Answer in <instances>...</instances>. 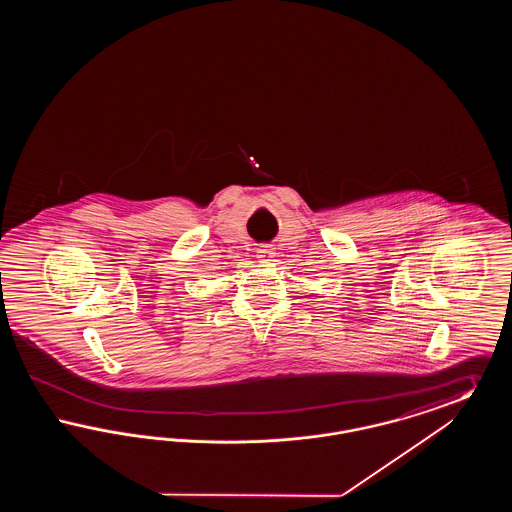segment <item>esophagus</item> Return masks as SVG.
Masks as SVG:
<instances>
[{"instance_id":"esophagus-1","label":"esophagus","mask_w":512,"mask_h":512,"mask_svg":"<svg viewBox=\"0 0 512 512\" xmlns=\"http://www.w3.org/2000/svg\"><path fill=\"white\" fill-rule=\"evenodd\" d=\"M272 249H270V245H261L259 249H257V259L259 261H263V263H267V261H270L272 259Z\"/></svg>"}]
</instances>
